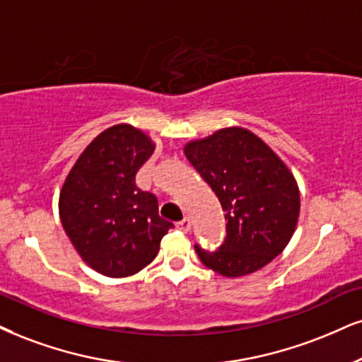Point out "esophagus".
Returning <instances> with one entry per match:
<instances>
[{"mask_svg":"<svg viewBox=\"0 0 362 362\" xmlns=\"http://www.w3.org/2000/svg\"><path fill=\"white\" fill-rule=\"evenodd\" d=\"M176 228L180 230V231H182V233H188V231L191 230V221H189V218H185V220L177 221V223H176Z\"/></svg>","mask_w":362,"mask_h":362,"instance_id":"esophagus-1","label":"esophagus"}]
</instances>
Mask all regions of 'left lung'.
<instances>
[{"instance_id":"obj_1","label":"left lung","mask_w":362,"mask_h":362,"mask_svg":"<svg viewBox=\"0 0 362 362\" xmlns=\"http://www.w3.org/2000/svg\"><path fill=\"white\" fill-rule=\"evenodd\" d=\"M185 154L215 191L226 220L220 248L208 252L194 245L199 260L223 276H242L280 255L300 211L297 181L284 160L242 127L189 142Z\"/></svg>"}]
</instances>
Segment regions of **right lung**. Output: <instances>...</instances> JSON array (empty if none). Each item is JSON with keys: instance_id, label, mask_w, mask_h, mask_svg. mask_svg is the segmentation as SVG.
<instances>
[{"instance_id": "obj_1", "label": "right lung", "mask_w": 362, "mask_h": 362, "mask_svg": "<svg viewBox=\"0 0 362 362\" xmlns=\"http://www.w3.org/2000/svg\"><path fill=\"white\" fill-rule=\"evenodd\" d=\"M154 153L144 132L117 124L86 147L60 193V220L87 265L120 279L154 260L173 223L159 216L158 198L136 186Z\"/></svg>"}]
</instances>
